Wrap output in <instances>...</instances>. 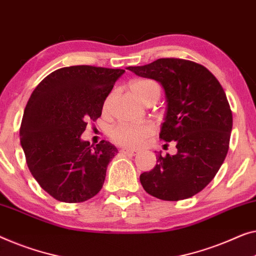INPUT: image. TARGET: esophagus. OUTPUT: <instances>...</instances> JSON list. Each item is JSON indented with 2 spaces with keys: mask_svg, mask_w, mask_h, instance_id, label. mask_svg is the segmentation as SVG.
Masks as SVG:
<instances>
[{
  "mask_svg": "<svg viewBox=\"0 0 256 256\" xmlns=\"http://www.w3.org/2000/svg\"><path fill=\"white\" fill-rule=\"evenodd\" d=\"M121 152L124 154H132V156H134V154H136L137 151H136L135 149H122Z\"/></svg>",
  "mask_w": 256,
  "mask_h": 256,
  "instance_id": "34e87169",
  "label": "esophagus"
}]
</instances>
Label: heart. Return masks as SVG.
<instances>
[{
  "instance_id": "obj_1",
  "label": "heart",
  "mask_w": 256,
  "mask_h": 256,
  "mask_svg": "<svg viewBox=\"0 0 256 256\" xmlns=\"http://www.w3.org/2000/svg\"><path fill=\"white\" fill-rule=\"evenodd\" d=\"M129 88L132 94L142 102L144 105L156 102L160 97V86L154 80L138 78L130 82ZM114 97V92L108 94L104 102V110L110 108V102ZM154 127L150 122L144 124H119L110 129V138L122 146L137 148L146 142V138L154 134Z\"/></svg>"
}]
</instances>
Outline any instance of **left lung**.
Instances as JSON below:
<instances>
[{
  "label": "left lung",
  "instance_id": "1",
  "mask_svg": "<svg viewBox=\"0 0 256 256\" xmlns=\"http://www.w3.org/2000/svg\"><path fill=\"white\" fill-rule=\"evenodd\" d=\"M127 69L164 88L159 137L176 144V154H158L154 168L140 174L144 190L164 201L192 198L214 179L228 154L232 112L223 88L208 69L182 58H158Z\"/></svg>",
  "mask_w": 256,
  "mask_h": 256
}]
</instances>
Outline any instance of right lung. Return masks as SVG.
<instances>
[{"instance_id": "right-lung-1", "label": "right lung", "mask_w": 256, "mask_h": 256, "mask_svg": "<svg viewBox=\"0 0 256 256\" xmlns=\"http://www.w3.org/2000/svg\"><path fill=\"white\" fill-rule=\"evenodd\" d=\"M124 69L72 66L45 77L32 92L20 130L30 172L55 200L84 202L102 188L112 143L90 146L80 135L102 116L104 102Z\"/></svg>"}]
</instances>
